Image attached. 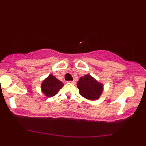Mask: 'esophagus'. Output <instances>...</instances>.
Masks as SVG:
<instances>
[{"mask_svg": "<svg viewBox=\"0 0 146 146\" xmlns=\"http://www.w3.org/2000/svg\"><path fill=\"white\" fill-rule=\"evenodd\" d=\"M69 82L73 84H75V82L74 81V80H73V81H69Z\"/></svg>", "mask_w": 146, "mask_h": 146, "instance_id": "obj_1", "label": "esophagus"}]
</instances>
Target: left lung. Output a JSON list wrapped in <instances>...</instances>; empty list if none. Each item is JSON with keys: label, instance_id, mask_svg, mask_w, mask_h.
<instances>
[{"label": "left lung", "instance_id": "1", "mask_svg": "<svg viewBox=\"0 0 146 146\" xmlns=\"http://www.w3.org/2000/svg\"><path fill=\"white\" fill-rule=\"evenodd\" d=\"M77 86L80 94L90 100L98 99L103 91V84L98 82L90 75H86L80 78Z\"/></svg>", "mask_w": 146, "mask_h": 146}]
</instances>
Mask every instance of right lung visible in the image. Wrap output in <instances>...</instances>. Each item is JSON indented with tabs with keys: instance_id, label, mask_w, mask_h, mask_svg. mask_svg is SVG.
Returning <instances> with one entry per match:
<instances>
[{
	"instance_id": "obj_1",
	"label": "right lung",
	"mask_w": 146,
	"mask_h": 146,
	"mask_svg": "<svg viewBox=\"0 0 146 146\" xmlns=\"http://www.w3.org/2000/svg\"><path fill=\"white\" fill-rule=\"evenodd\" d=\"M64 86L63 83L55 78L53 75H49L41 84L42 91L48 98L56 95L60 88Z\"/></svg>"
}]
</instances>
